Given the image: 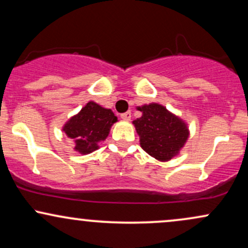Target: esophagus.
Returning <instances> with one entry per match:
<instances>
[{
  "label": "esophagus",
  "mask_w": 248,
  "mask_h": 248,
  "mask_svg": "<svg viewBox=\"0 0 248 248\" xmlns=\"http://www.w3.org/2000/svg\"><path fill=\"white\" fill-rule=\"evenodd\" d=\"M130 118H132V113H130V110H128L126 113H122L121 114V119H124V120L126 121H129Z\"/></svg>",
  "instance_id": "34e87169"
}]
</instances>
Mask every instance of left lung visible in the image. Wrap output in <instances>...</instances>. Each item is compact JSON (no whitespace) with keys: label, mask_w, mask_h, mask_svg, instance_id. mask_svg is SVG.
I'll list each match as a JSON object with an SVG mask.
<instances>
[{"label":"left lung","mask_w":248,"mask_h":248,"mask_svg":"<svg viewBox=\"0 0 248 248\" xmlns=\"http://www.w3.org/2000/svg\"><path fill=\"white\" fill-rule=\"evenodd\" d=\"M138 109L142 116L133 124L142 149L162 162L175 157L189 138L186 122L158 104L143 105Z\"/></svg>","instance_id":"obj_1"}]
</instances>
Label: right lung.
<instances>
[{"label":"right lung","instance_id":"right-lung-1","mask_svg":"<svg viewBox=\"0 0 248 248\" xmlns=\"http://www.w3.org/2000/svg\"><path fill=\"white\" fill-rule=\"evenodd\" d=\"M116 121L118 118L112 109L90 101L65 124L62 130L75 142L76 152L86 155L98 149L99 142L106 140L110 127Z\"/></svg>","mask_w":248,"mask_h":248}]
</instances>
